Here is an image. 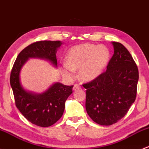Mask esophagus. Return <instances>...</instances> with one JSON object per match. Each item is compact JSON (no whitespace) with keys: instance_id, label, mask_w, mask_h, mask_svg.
I'll return each mask as SVG.
<instances>
[{"instance_id":"34e87169","label":"esophagus","mask_w":149,"mask_h":149,"mask_svg":"<svg viewBox=\"0 0 149 149\" xmlns=\"http://www.w3.org/2000/svg\"><path fill=\"white\" fill-rule=\"evenodd\" d=\"M81 88V86L79 85V84H75L74 86H73V90H78V89H80Z\"/></svg>"}]
</instances>
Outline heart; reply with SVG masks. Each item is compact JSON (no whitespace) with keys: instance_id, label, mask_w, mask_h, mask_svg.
Listing matches in <instances>:
<instances>
[{"instance_id":"1","label":"heart","mask_w":149,"mask_h":149,"mask_svg":"<svg viewBox=\"0 0 149 149\" xmlns=\"http://www.w3.org/2000/svg\"><path fill=\"white\" fill-rule=\"evenodd\" d=\"M110 51L104 46L83 43L73 46L66 55L63 72L73 76V70H79L80 77L92 81L102 73L110 59Z\"/></svg>"}]
</instances>
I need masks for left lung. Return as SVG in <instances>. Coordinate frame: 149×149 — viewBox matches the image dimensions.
I'll return each mask as SVG.
<instances>
[{
    "label": "left lung",
    "mask_w": 149,
    "mask_h": 149,
    "mask_svg": "<svg viewBox=\"0 0 149 149\" xmlns=\"http://www.w3.org/2000/svg\"><path fill=\"white\" fill-rule=\"evenodd\" d=\"M114 54L106 70L93 81L83 84L86 89V109L93 121L110 126L121 119L135 101L139 70L129 51L113 42Z\"/></svg>",
    "instance_id": "1"
}]
</instances>
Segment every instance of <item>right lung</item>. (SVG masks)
Wrapping results in <instances>:
<instances>
[{"label": "right lung", "mask_w": 149, "mask_h": 149, "mask_svg": "<svg viewBox=\"0 0 149 149\" xmlns=\"http://www.w3.org/2000/svg\"><path fill=\"white\" fill-rule=\"evenodd\" d=\"M61 44L60 40H40L31 43L20 52L10 72V83L15 106L29 121L40 127L52 126L61 118L65 102L72 93L73 86L56 83L42 94H33L21 87L20 71L29 58H46L56 66V51Z\"/></svg>", "instance_id": "1"}]
</instances>
